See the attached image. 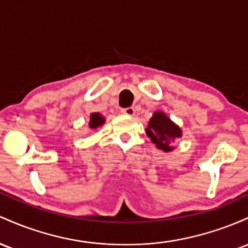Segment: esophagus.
Masks as SVG:
<instances>
[{
	"mask_svg": "<svg viewBox=\"0 0 248 248\" xmlns=\"http://www.w3.org/2000/svg\"><path fill=\"white\" fill-rule=\"evenodd\" d=\"M121 112L123 113V115H126V116H133L135 115V109L133 108H126V109H122Z\"/></svg>",
	"mask_w": 248,
	"mask_h": 248,
	"instance_id": "obj_1",
	"label": "esophagus"
}]
</instances>
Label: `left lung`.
<instances>
[{
	"label": "left lung",
	"instance_id": "8db88e82",
	"mask_svg": "<svg viewBox=\"0 0 248 248\" xmlns=\"http://www.w3.org/2000/svg\"><path fill=\"white\" fill-rule=\"evenodd\" d=\"M147 137L157 146V149L170 152L174 149L170 145L171 141L182 137V130L161 111H155L146 127Z\"/></svg>",
	"mask_w": 248,
	"mask_h": 248
}]
</instances>
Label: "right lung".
I'll use <instances>...</instances> for the list:
<instances>
[{"instance_id": "right-lung-1", "label": "right lung", "mask_w": 248, "mask_h": 248, "mask_svg": "<svg viewBox=\"0 0 248 248\" xmlns=\"http://www.w3.org/2000/svg\"><path fill=\"white\" fill-rule=\"evenodd\" d=\"M105 119L104 117H103L101 113L99 112H93L91 113L90 116V122H89V126L91 127V129H97V127L102 126L103 124H104Z\"/></svg>"}]
</instances>
